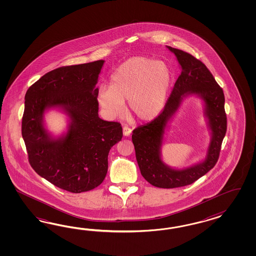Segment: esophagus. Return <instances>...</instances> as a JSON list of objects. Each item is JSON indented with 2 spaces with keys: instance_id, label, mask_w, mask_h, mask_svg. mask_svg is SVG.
Segmentation results:
<instances>
[{
  "instance_id": "34e87169",
  "label": "esophagus",
  "mask_w": 256,
  "mask_h": 256,
  "mask_svg": "<svg viewBox=\"0 0 256 256\" xmlns=\"http://www.w3.org/2000/svg\"><path fill=\"white\" fill-rule=\"evenodd\" d=\"M132 130L128 126H123V133L124 136H130L132 134Z\"/></svg>"
}]
</instances>
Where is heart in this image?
Instances as JSON below:
<instances>
[{
  "mask_svg": "<svg viewBox=\"0 0 256 256\" xmlns=\"http://www.w3.org/2000/svg\"><path fill=\"white\" fill-rule=\"evenodd\" d=\"M174 76L167 64L150 57H132L123 62L110 78V86H101L98 102L110 116L123 112L124 101L140 120H152L162 110L172 86Z\"/></svg>",
  "mask_w": 256,
  "mask_h": 256,
  "instance_id": "obj_1",
  "label": "heart"
}]
</instances>
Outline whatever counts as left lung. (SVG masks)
<instances>
[{
  "label": "left lung",
  "instance_id": "8db88e82",
  "mask_svg": "<svg viewBox=\"0 0 256 256\" xmlns=\"http://www.w3.org/2000/svg\"><path fill=\"white\" fill-rule=\"evenodd\" d=\"M168 48L176 56L182 68L181 74L160 114L151 122L140 126L132 132V142L142 176L151 185L162 188L190 185L210 172L218 160L227 130L224 94L208 68L194 55L172 46ZM186 93L200 94L205 101L212 140L204 163L184 170H174L162 162L159 149L166 124Z\"/></svg>",
  "mask_w": 256,
  "mask_h": 256
}]
</instances>
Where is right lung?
<instances>
[{
  "instance_id": "add662e5",
  "label": "right lung",
  "mask_w": 256,
  "mask_h": 256,
  "mask_svg": "<svg viewBox=\"0 0 256 256\" xmlns=\"http://www.w3.org/2000/svg\"><path fill=\"white\" fill-rule=\"evenodd\" d=\"M103 60L66 66L48 72L25 94L22 134L32 168L54 186L80 194L100 186L108 170L110 149L123 137L118 122L98 117L96 88ZM62 106L72 123L62 140H52L42 117Z\"/></svg>"
}]
</instances>
